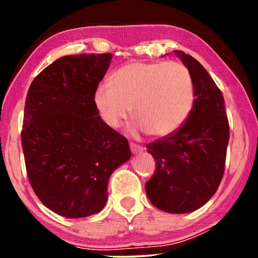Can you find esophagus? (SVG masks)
Here are the masks:
<instances>
[{
  "mask_svg": "<svg viewBox=\"0 0 258 258\" xmlns=\"http://www.w3.org/2000/svg\"><path fill=\"white\" fill-rule=\"evenodd\" d=\"M131 151H132V154L137 155V154H141L143 151V148L137 146V145H133V143H131Z\"/></svg>",
  "mask_w": 258,
  "mask_h": 258,
  "instance_id": "34e87169",
  "label": "esophagus"
}]
</instances>
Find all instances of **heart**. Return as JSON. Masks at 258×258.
Listing matches in <instances>:
<instances>
[{
    "instance_id": "heart-1",
    "label": "heart",
    "mask_w": 258,
    "mask_h": 258,
    "mask_svg": "<svg viewBox=\"0 0 258 258\" xmlns=\"http://www.w3.org/2000/svg\"><path fill=\"white\" fill-rule=\"evenodd\" d=\"M194 103L190 73L175 61L125 64L113 74L111 84L99 85L94 92V106L108 127H119L131 110L135 117L132 132L154 137L176 132Z\"/></svg>"
}]
</instances>
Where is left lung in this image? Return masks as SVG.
I'll return each mask as SVG.
<instances>
[{"instance_id":"1","label":"left lung","mask_w":258,"mask_h":258,"mask_svg":"<svg viewBox=\"0 0 258 258\" xmlns=\"http://www.w3.org/2000/svg\"><path fill=\"white\" fill-rule=\"evenodd\" d=\"M174 53L190 73L195 103L176 132L147 146L157 167L146 192L160 211L186 214L203 207L218 189L230 131L224 98L211 75L191 55Z\"/></svg>"}]
</instances>
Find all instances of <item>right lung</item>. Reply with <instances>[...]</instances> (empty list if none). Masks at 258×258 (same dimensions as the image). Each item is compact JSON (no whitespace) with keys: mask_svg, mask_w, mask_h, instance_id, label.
Returning a JSON list of instances; mask_svg holds the SVG:
<instances>
[{"mask_svg":"<svg viewBox=\"0 0 258 258\" xmlns=\"http://www.w3.org/2000/svg\"><path fill=\"white\" fill-rule=\"evenodd\" d=\"M111 58L61 56L29 86L21 132L26 168L38 199L61 216L101 212L112 172L131 158L127 140L103 123L94 106Z\"/></svg>","mask_w":258,"mask_h":258,"instance_id":"add662e5","label":"right lung"}]
</instances>
